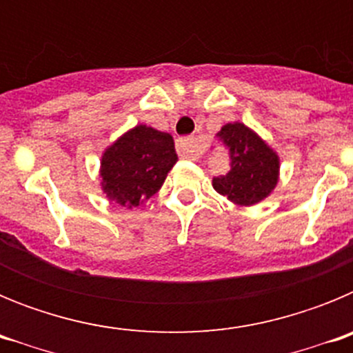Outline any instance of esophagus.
<instances>
[{"instance_id": "esophagus-1", "label": "esophagus", "mask_w": 353, "mask_h": 353, "mask_svg": "<svg viewBox=\"0 0 353 353\" xmlns=\"http://www.w3.org/2000/svg\"><path fill=\"white\" fill-rule=\"evenodd\" d=\"M176 152H179L180 157L192 159V161L203 154L201 145H199L198 139L194 138H180L179 141H176Z\"/></svg>"}]
</instances>
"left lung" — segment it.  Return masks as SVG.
Wrapping results in <instances>:
<instances>
[{
	"instance_id": "1",
	"label": "left lung",
	"mask_w": 353,
	"mask_h": 353,
	"mask_svg": "<svg viewBox=\"0 0 353 353\" xmlns=\"http://www.w3.org/2000/svg\"><path fill=\"white\" fill-rule=\"evenodd\" d=\"M217 139L230 155V171L214 179L219 194L236 205H254L272 192L279 174V157L244 123H228Z\"/></svg>"
}]
</instances>
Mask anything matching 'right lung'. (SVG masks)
<instances>
[{
	"label": "right lung",
	"instance_id": "right-lung-1",
	"mask_svg": "<svg viewBox=\"0 0 353 353\" xmlns=\"http://www.w3.org/2000/svg\"><path fill=\"white\" fill-rule=\"evenodd\" d=\"M176 159L170 134L134 127L102 155V191L121 207H138L161 189Z\"/></svg>",
	"mask_w": 353,
	"mask_h": 353
}]
</instances>
